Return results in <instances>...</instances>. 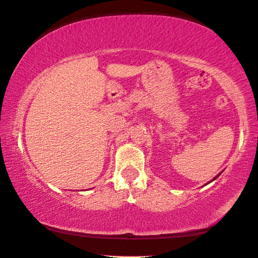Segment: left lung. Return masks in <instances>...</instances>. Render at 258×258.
<instances>
[{
  "label": "left lung",
  "mask_w": 258,
  "mask_h": 258,
  "mask_svg": "<svg viewBox=\"0 0 258 258\" xmlns=\"http://www.w3.org/2000/svg\"><path fill=\"white\" fill-rule=\"evenodd\" d=\"M218 176H219V175H218ZM218 176H216V177H215V178H213V179H216V178H217V177H218Z\"/></svg>",
  "instance_id": "1"
}]
</instances>
